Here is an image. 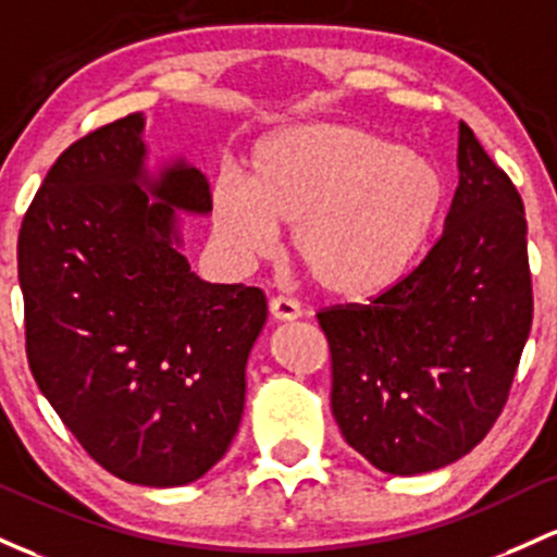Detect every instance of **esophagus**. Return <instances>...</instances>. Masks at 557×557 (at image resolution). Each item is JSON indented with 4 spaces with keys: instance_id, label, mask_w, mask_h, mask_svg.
Returning a JSON list of instances; mask_svg holds the SVG:
<instances>
[{
    "instance_id": "esophagus-1",
    "label": "esophagus",
    "mask_w": 557,
    "mask_h": 557,
    "mask_svg": "<svg viewBox=\"0 0 557 557\" xmlns=\"http://www.w3.org/2000/svg\"><path fill=\"white\" fill-rule=\"evenodd\" d=\"M271 315L276 318V321H297V318L302 315V308H299V302H295V299L289 297H273Z\"/></svg>"
}]
</instances>
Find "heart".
<instances>
[{
    "label": "heart",
    "instance_id": "heart-1",
    "mask_svg": "<svg viewBox=\"0 0 557 557\" xmlns=\"http://www.w3.org/2000/svg\"><path fill=\"white\" fill-rule=\"evenodd\" d=\"M445 186L429 158L352 126H297L271 136L252 181L212 184V226L242 262L271 258L278 228L323 292L366 299L408 273L440 215Z\"/></svg>",
    "mask_w": 557,
    "mask_h": 557
}]
</instances>
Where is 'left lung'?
<instances>
[{"label": "left lung", "instance_id": "obj_1", "mask_svg": "<svg viewBox=\"0 0 557 557\" xmlns=\"http://www.w3.org/2000/svg\"><path fill=\"white\" fill-rule=\"evenodd\" d=\"M458 171L426 258L371 305L318 312L331 413L349 447L395 476L436 471L484 440L534 318L521 195L466 123Z\"/></svg>", "mask_w": 557, "mask_h": 557}]
</instances>
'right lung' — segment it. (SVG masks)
I'll list each match as a JSON object with an SVG mask.
<instances>
[{
  "label": "right lung",
  "instance_id": "obj_1",
  "mask_svg": "<svg viewBox=\"0 0 557 557\" xmlns=\"http://www.w3.org/2000/svg\"><path fill=\"white\" fill-rule=\"evenodd\" d=\"M141 131L131 112L60 154L21 223L17 278L30 373L78 445L128 484L181 486L239 431L268 305L191 273L176 210L210 212V184L181 160L149 181Z\"/></svg>",
  "mask_w": 557,
  "mask_h": 557
}]
</instances>
